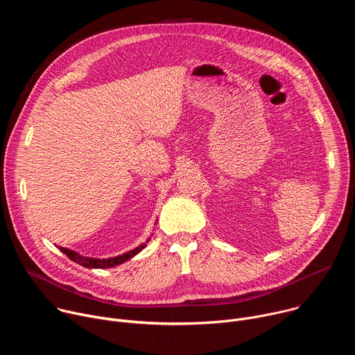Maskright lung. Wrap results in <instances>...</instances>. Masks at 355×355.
<instances>
[{"mask_svg":"<svg viewBox=\"0 0 355 355\" xmlns=\"http://www.w3.org/2000/svg\"><path fill=\"white\" fill-rule=\"evenodd\" d=\"M150 239L146 240V243ZM146 243L140 244L139 247L125 252V254L122 256H118V257H111V259H91V257H84V256H80L78 252L70 250V248H64V247H59L60 251H63L64 254L74 263L83 266V267H87V268H111V267H115V266H119L125 261H128L129 259L135 257L137 252H140L144 247H146Z\"/></svg>","mask_w":355,"mask_h":355,"instance_id":"obj_1","label":"right lung"}]
</instances>
